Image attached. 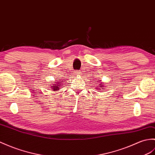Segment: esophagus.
Masks as SVG:
<instances>
[{"mask_svg":"<svg viewBox=\"0 0 155 155\" xmlns=\"http://www.w3.org/2000/svg\"><path fill=\"white\" fill-rule=\"evenodd\" d=\"M74 74L77 75V76H78V75H81V71H76L74 73Z\"/></svg>","mask_w":155,"mask_h":155,"instance_id":"obj_1","label":"esophagus"}]
</instances>
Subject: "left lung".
<instances>
[{
	"label": "left lung",
	"instance_id": "obj_1",
	"mask_svg": "<svg viewBox=\"0 0 155 155\" xmlns=\"http://www.w3.org/2000/svg\"><path fill=\"white\" fill-rule=\"evenodd\" d=\"M102 86V85L101 84V85H100V86ZM102 89H104V88H102Z\"/></svg>",
	"mask_w": 155,
	"mask_h": 155
}]
</instances>
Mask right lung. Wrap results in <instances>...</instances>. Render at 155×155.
Returning a JSON list of instances; mask_svg holds the SVG:
<instances>
[{"instance_id":"add662e5","label":"right lung","mask_w":155,"mask_h":155,"mask_svg":"<svg viewBox=\"0 0 155 155\" xmlns=\"http://www.w3.org/2000/svg\"><path fill=\"white\" fill-rule=\"evenodd\" d=\"M61 82H59V83H57V84H53L51 85V88H53L52 91H57V90H59V86L58 85H60Z\"/></svg>"}]
</instances>
